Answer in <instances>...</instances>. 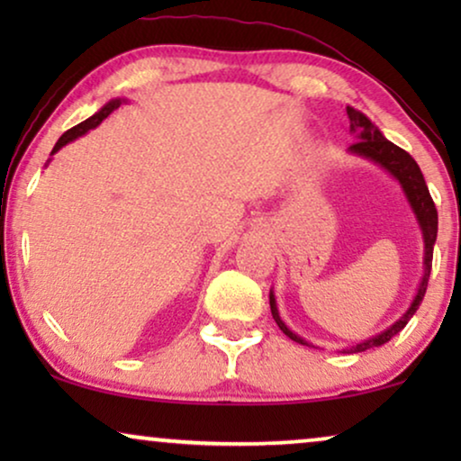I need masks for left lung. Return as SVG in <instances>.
Instances as JSON below:
<instances>
[{
	"label": "left lung",
	"instance_id": "8db88e82",
	"mask_svg": "<svg viewBox=\"0 0 461 461\" xmlns=\"http://www.w3.org/2000/svg\"><path fill=\"white\" fill-rule=\"evenodd\" d=\"M346 113H348V119H350V131H355V136L358 138V140L350 147V150L352 153L369 157L371 161L380 163L384 169H388V172L401 182L402 191H405L409 203H411L415 216H418V220H420L421 232H424V243H426L424 279H421V283H420L418 295H415L411 308H409V311L402 314V317L396 321L390 330L382 331L380 336H375V338H369L367 342L357 344L355 348H350V352H363V350L375 348V346L390 342V339H393L396 333H399L402 327L409 323V319L413 317L415 311H418L421 304V300H424L428 279H430V268H432V251H434V241H437V230H438V213H437V205H434V201L430 197V191H428V186H426L424 176H421V169L418 163H415L413 157L409 155L407 150L396 147L394 142L386 140V138L382 136V131L377 130L375 125L363 115V113L355 111L352 106H346ZM270 312H273V319L276 321V325L281 327V331L285 333L287 338H292L294 342H298V344L308 346V342H304V339L289 331L285 323H283L279 317V311H276L273 294H270Z\"/></svg>",
	"mask_w": 461,
	"mask_h": 461
}]
</instances>
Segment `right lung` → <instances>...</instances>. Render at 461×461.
Returning a JSON list of instances; mask_svg holds the SVG:
<instances>
[{"label": "right lung", "mask_w": 461, "mask_h": 461, "mask_svg": "<svg viewBox=\"0 0 461 461\" xmlns=\"http://www.w3.org/2000/svg\"><path fill=\"white\" fill-rule=\"evenodd\" d=\"M117 106H119V100H111V103H109V104H104V106H103V109H100V111L96 113V115H92L90 119H86V122H81V123H77V125H75V128H71V130H67V131H65V134H62V136L59 138V142H56V144H54L52 153H56V150H59V149H62V147H65V144H67V142H71V140H75V138H77V136H81V134H86V131H87V130L96 128V125H98L100 122H103V119H104V117H109V115H111V113L117 109Z\"/></svg>", "instance_id": "1"}]
</instances>
